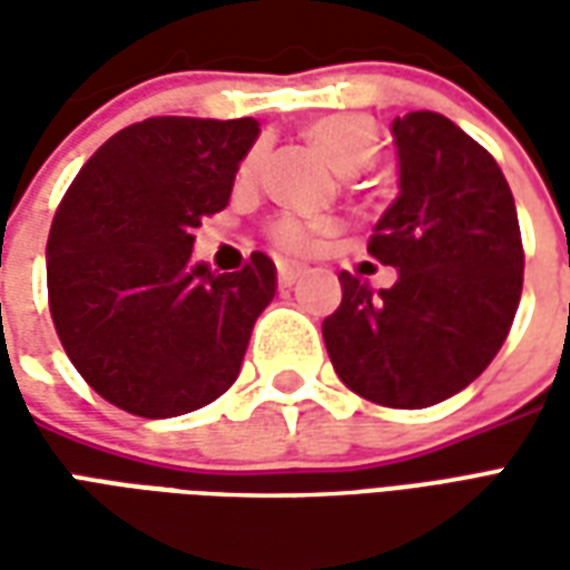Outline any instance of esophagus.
I'll use <instances>...</instances> for the list:
<instances>
[{"label":"esophagus","mask_w":570,"mask_h":570,"mask_svg":"<svg viewBox=\"0 0 570 570\" xmlns=\"http://www.w3.org/2000/svg\"><path fill=\"white\" fill-rule=\"evenodd\" d=\"M305 274V268L298 262H277V284L293 286Z\"/></svg>","instance_id":"1"}]
</instances>
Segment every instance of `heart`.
Returning a JSON list of instances; mask_svg holds the SVG:
<instances>
[{
    "label": "heart",
    "mask_w": 570,
    "mask_h": 570,
    "mask_svg": "<svg viewBox=\"0 0 570 570\" xmlns=\"http://www.w3.org/2000/svg\"><path fill=\"white\" fill-rule=\"evenodd\" d=\"M308 137L323 151V158L345 176L366 170L379 155V130L366 116L323 118V121L311 125ZM256 170H259V151H249L237 167V186L253 183ZM326 228H330L326 223H311V219L284 213V216H274L268 228H265V235H268L274 247L286 249V253H308L314 247V237L326 232Z\"/></svg>",
    "instance_id": "heart-1"
}]
</instances>
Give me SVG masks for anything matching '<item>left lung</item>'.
<instances>
[{
  "label": "left lung",
  "mask_w": 570,
  "mask_h": 570,
  "mask_svg": "<svg viewBox=\"0 0 570 570\" xmlns=\"http://www.w3.org/2000/svg\"><path fill=\"white\" fill-rule=\"evenodd\" d=\"M400 198L370 253L400 268L391 289L342 272L323 321L338 379L370 403L424 409L476 382L513 326L525 249L513 191L473 137L440 112L394 121Z\"/></svg>",
  "instance_id": "1"
}]
</instances>
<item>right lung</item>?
<instances>
[{"instance_id": "obj_1", "label": "right lung", "mask_w": 570, "mask_h": 570, "mask_svg": "<svg viewBox=\"0 0 570 570\" xmlns=\"http://www.w3.org/2000/svg\"><path fill=\"white\" fill-rule=\"evenodd\" d=\"M256 118L155 116L94 151L48 235V308L60 345L106 403L174 419L235 384L274 262L191 265V232L225 210Z\"/></svg>"}]
</instances>
